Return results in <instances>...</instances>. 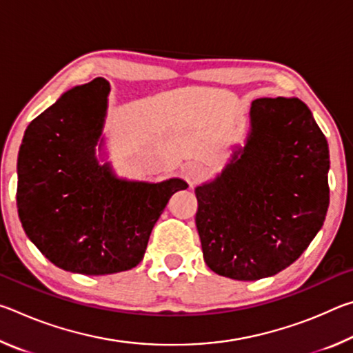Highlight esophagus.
Returning a JSON list of instances; mask_svg holds the SVG:
<instances>
[{"instance_id": "1", "label": "esophagus", "mask_w": 353, "mask_h": 353, "mask_svg": "<svg viewBox=\"0 0 353 353\" xmlns=\"http://www.w3.org/2000/svg\"><path fill=\"white\" fill-rule=\"evenodd\" d=\"M183 171H185V176H187L190 183L199 182L201 179L204 177V168H202V166H199V165H196V163L187 165V166H185Z\"/></svg>"}]
</instances>
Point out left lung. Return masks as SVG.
Listing matches in <instances>:
<instances>
[{
    "mask_svg": "<svg viewBox=\"0 0 353 353\" xmlns=\"http://www.w3.org/2000/svg\"><path fill=\"white\" fill-rule=\"evenodd\" d=\"M328 145L297 98L250 105L246 146L196 188V227L207 266L235 280L270 277L294 263L324 224Z\"/></svg>",
    "mask_w": 353,
    "mask_h": 353,
    "instance_id": "1",
    "label": "left lung"
}]
</instances>
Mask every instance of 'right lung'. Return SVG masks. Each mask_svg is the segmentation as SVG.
Listing matches in <instances>:
<instances>
[{"label": "right lung", "instance_id": "1", "mask_svg": "<svg viewBox=\"0 0 353 353\" xmlns=\"http://www.w3.org/2000/svg\"><path fill=\"white\" fill-rule=\"evenodd\" d=\"M109 82L74 87L29 124L19 152L17 207L23 229L48 260L104 276L143 260L154 224L182 179H118L99 165Z\"/></svg>", "mask_w": 353, "mask_h": 353}]
</instances>
